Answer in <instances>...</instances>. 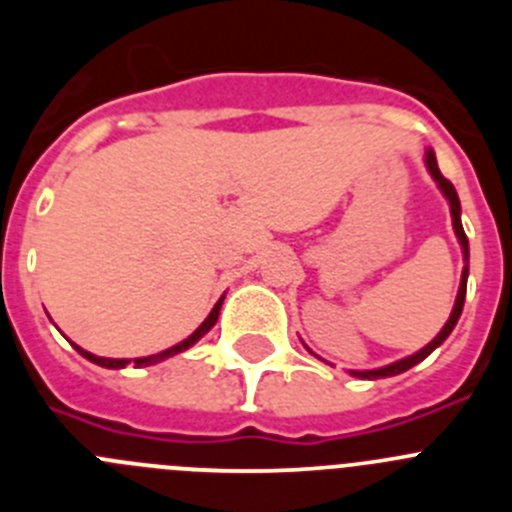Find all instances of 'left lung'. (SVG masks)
Listing matches in <instances>:
<instances>
[{
	"label": "left lung",
	"instance_id": "obj_1",
	"mask_svg": "<svg viewBox=\"0 0 512 512\" xmlns=\"http://www.w3.org/2000/svg\"><path fill=\"white\" fill-rule=\"evenodd\" d=\"M425 166H428V171H431V176L436 179L438 189L443 192V197L449 200V210H451V223H454V233L456 238H459L461 243V253H464V271H461V284H459V292H456V302H454V310H451L449 320H446V325L441 328V333H438L436 338H433L428 346H423L418 351V354L408 356V359H400L395 361V364H387V366H379V369H369V372H351L354 377H361V379H382V377H395V374H402L408 372L410 366L420 364V361L425 359V356H431L433 351H436L438 346H441L446 338L451 336V330H454L456 320H459L461 310H464V297H467V277H469V241H467V233H464V228H461V205H459V194H456L454 184L446 179V176L441 174V169H438L436 164V153L428 148L425 151Z\"/></svg>",
	"mask_w": 512,
	"mask_h": 512
}]
</instances>
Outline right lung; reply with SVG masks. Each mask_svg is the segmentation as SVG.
Instances as JSON below:
<instances>
[{"label": "right lung", "instance_id": "add662e5", "mask_svg": "<svg viewBox=\"0 0 512 512\" xmlns=\"http://www.w3.org/2000/svg\"><path fill=\"white\" fill-rule=\"evenodd\" d=\"M223 300H225V297H220V300H217V305L212 307V312L205 318V323H202L200 328L194 330L192 336L184 338V341H182V343H176V346L166 348V351H161V354L143 356V359H133V364H135V366H151V364H158V361L169 359V356L182 354V351H187V348H192L194 343L200 341V338L205 336V333H210L212 325L217 323V315H220V307H223ZM74 348H76V351H79L81 356H84V359H89V361H92V364L104 366V369H125V366L130 364V359H102V356H94V354H89V351H84V348H81V346H74Z\"/></svg>", "mask_w": 512, "mask_h": 512}]
</instances>
